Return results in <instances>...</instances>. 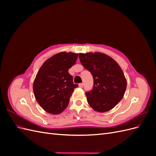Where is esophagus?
<instances>
[{
	"label": "esophagus",
	"instance_id": "1",
	"mask_svg": "<svg viewBox=\"0 0 156 156\" xmlns=\"http://www.w3.org/2000/svg\"><path fill=\"white\" fill-rule=\"evenodd\" d=\"M83 85H84V84H83V83H79V87H80V88H83Z\"/></svg>",
	"mask_w": 156,
	"mask_h": 156
}]
</instances>
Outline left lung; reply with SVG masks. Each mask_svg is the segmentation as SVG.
<instances>
[{
    "label": "left lung",
    "mask_w": 156,
    "mask_h": 156,
    "mask_svg": "<svg viewBox=\"0 0 156 156\" xmlns=\"http://www.w3.org/2000/svg\"><path fill=\"white\" fill-rule=\"evenodd\" d=\"M79 56L83 67L93 77V88L85 93L88 104L101 112L112 109L123 98L127 87L119 65L110 56L101 53H79Z\"/></svg>",
    "instance_id": "8db88e82"
}]
</instances>
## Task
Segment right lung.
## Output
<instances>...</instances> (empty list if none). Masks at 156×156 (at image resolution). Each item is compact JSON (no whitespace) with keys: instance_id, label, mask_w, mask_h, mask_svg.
<instances>
[{"instance_id":"1","label":"right lung","mask_w":156,"mask_h":156,"mask_svg":"<svg viewBox=\"0 0 156 156\" xmlns=\"http://www.w3.org/2000/svg\"><path fill=\"white\" fill-rule=\"evenodd\" d=\"M78 54L62 52L47 60L40 68L33 84L36 100L49 113L58 115L68 105L77 84L68 69L76 62Z\"/></svg>"}]
</instances>
